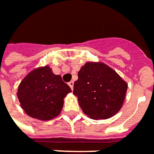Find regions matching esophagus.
<instances>
[{
    "instance_id": "esophagus-1",
    "label": "esophagus",
    "mask_w": 154,
    "mask_h": 154,
    "mask_svg": "<svg viewBox=\"0 0 154 154\" xmlns=\"http://www.w3.org/2000/svg\"><path fill=\"white\" fill-rule=\"evenodd\" d=\"M69 85L70 86V88L73 90V88H74V81H70V82H69Z\"/></svg>"
}]
</instances>
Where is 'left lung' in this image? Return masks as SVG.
Masks as SVG:
<instances>
[{"instance_id":"left-lung-1","label":"left lung","mask_w":154,"mask_h":154,"mask_svg":"<svg viewBox=\"0 0 154 154\" xmlns=\"http://www.w3.org/2000/svg\"><path fill=\"white\" fill-rule=\"evenodd\" d=\"M127 83L102 63H87L78 73L73 93L82 111L91 119H106L118 113L127 91Z\"/></svg>"}]
</instances>
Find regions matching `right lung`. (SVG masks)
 Wrapping results in <instances>:
<instances>
[{
    "label": "right lung",
    "instance_id": "add662e5",
    "mask_svg": "<svg viewBox=\"0 0 154 154\" xmlns=\"http://www.w3.org/2000/svg\"><path fill=\"white\" fill-rule=\"evenodd\" d=\"M71 91L60 75L48 66L38 68L27 75L18 86L17 98L25 113L34 119L50 120L63 106V98Z\"/></svg>",
    "mask_w": 154,
    "mask_h": 154
}]
</instances>
